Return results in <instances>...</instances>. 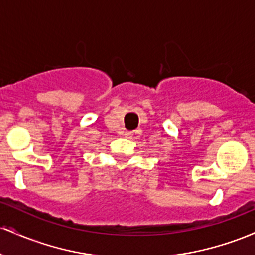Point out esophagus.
Returning <instances> with one entry per match:
<instances>
[{
    "label": "esophagus",
    "instance_id": "1",
    "mask_svg": "<svg viewBox=\"0 0 255 255\" xmlns=\"http://www.w3.org/2000/svg\"><path fill=\"white\" fill-rule=\"evenodd\" d=\"M131 135H132V132H128H128H125V136L127 137H131Z\"/></svg>",
    "mask_w": 255,
    "mask_h": 255
}]
</instances>
